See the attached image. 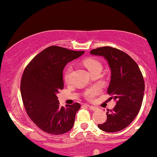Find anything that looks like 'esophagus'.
Here are the masks:
<instances>
[{
    "label": "esophagus",
    "instance_id": "esophagus-1",
    "mask_svg": "<svg viewBox=\"0 0 157 157\" xmlns=\"http://www.w3.org/2000/svg\"><path fill=\"white\" fill-rule=\"evenodd\" d=\"M88 108H89V109L91 110V111H97L98 109V108L97 107L91 106V105H88Z\"/></svg>",
    "mask_w": 157,
    "mask_h": 157
}]
</instances>
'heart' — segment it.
Listing matches in <instances>:
<instances>
[{
  "label": "heart",
  "instance_id": "heart-1",
  "mask_svg": "<svg viewBox=\"0 0 157 157\" xmlns=\"http://www.w3.org/2000/svg\"><path fill=\"white\" fill-rule=\"evenodd\" d=\"M83 64L85 67L87 68V69L88 70V72H91L92 71L93 69H96V68L98 67H101V63H99L98 60L94 59H85L83 62ZM71 71V68L69 67L66 71L65 72V75H64V79L65 81L67 82L69 80V73H70ZM101 91V87L98 86V85H96V86L92 87V88H89L88 91H86L85 93V97L87 98L89 100H91L92 98H94L98 94H99Z\"/></svg>",
  "mask_w": 157,
  "mask_h": 157
}]
</instances>
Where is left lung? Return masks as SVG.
<instances>
[{"mask_svg": "<svg viewBox=\"0 0 157 157\" xmlns=\"http://www.w3.org/2000/svg\"><path fill=\"white\" fill-rule=\"evenodd\" d=\"M90 52L108 61L111 76L107 91L116 100L115 107L106 113V121L98 126L110 133L121 131L134 120L140 109L145 88L144 77L134 60L120 49L104 46Z\"/></svg>", "mask_w": 157, "mask_h": 157, "instance_id": "obj_1", "label": "left lung"}]
</instances>
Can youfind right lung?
<instances>
[{"mask_svg":"<svg viewBox=\"0 0 157 157\" xmlns=\"http://www.w3.org/2000/svg\"><path fill=\"white\" fill-rule=\"evenodd\" d=\"M84 52L49 46L37 54L24 69L21 82L24 108L33 122L46 133L63 134L73 127L80 104L60 107L56 94L64 87L66 65Z\"/></svg>","mask_w":157,"mask_h":157,"instance_id":"obj_1","label":"right lung"}]
</instances>
